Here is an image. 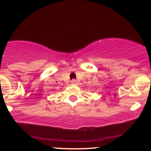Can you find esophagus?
<instances>
[{
  "label": "esophagus",
  "mask_w": 151,
  "mask_h": 151,
  "mask_svg": "<svg viewBox=\"0 0 151 151\" xmlns=\"http://www.w3.org/2000/svg\"><path fill=\"white\" fill-rule=\"evenodd\" d=\"M71 83H72L73 84H77V81L75 80V79H73L72 81H71Z\"/></svg>",
  "instance_id": "34e87169"
}]
</instances>
